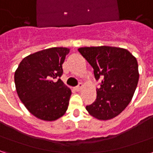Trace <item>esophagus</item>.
<instances>
[{
	"label": "esophagus",
	"mask_w": 153,
	"mask_h": 153,
	"mask_svg": "<svg viewBox=\"0 0 153 153\" xmlns=\"http://www.w3.org/2000/svg\"><path fill=\"white\" fill-rule=\"evenodd\" d=\"M82 87H83V84H82V83H79L78 86L75 87V90H76L77 92H79V91H80V90L82 89Z\"/></svg>",
	"instance_id": "1"
}]
</instances>
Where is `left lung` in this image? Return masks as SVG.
Instances as JSON below:
<instances>
[{"mask_svg": "<svg viewBox=\"0 0 153 153\" xmlns=\"http://www.w3.org/2000/svg\"><path fill=\"white\" fill-rule=\"evenodd\" d=\"M80 54L93 68L101 87L97 88L95 102L86 106L90 115L101 120L117 116L130 102L139 78L137 60L120 47H80Z\"/></svg>", "mask_w": 153, "mask_h": 153, "instance_id": "left-lung-1", "label": "left lung"}]
</instances>
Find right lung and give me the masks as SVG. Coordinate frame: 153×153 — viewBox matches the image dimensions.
Segmentation results:
<instances>
[{
    "label": "right lung",
    "mask_w": 153,
    "mask_h": 153,
    "mask_svg": "<svg viewBox=\"0 0 153 153\" xmlns=\"http://www.w3.org/2000/svg\"><path fill=\"white\" fill-rule=\"evenodd\" d=\"M66 47H51L25 57L15 73L18 96L37 118L53 121L68 109L71 90L61 81Z\"/></svg>",
    "instance_id": "right-lung-1"
}]
</instances>
